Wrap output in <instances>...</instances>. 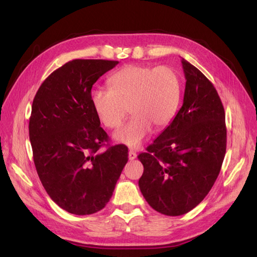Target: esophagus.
Listing matches in <instances>:
<instances>
[{
    "label": "esophagus",
    "instance_id": "1",
    "mask_svg": "<svg viewBox=\"0 0 257 257\" xmlns=\"http://www.w3.org/2000/svg\"><path fill=\"white\" fill-rule=\"evenodd\" d=\"M128 158H129V160H135L136 158H137V154H136L135 151L130 150L129 154H128Z\"/></svg>",
    "mask_w": 257,
    "mask_h": 257
}]
</instances>
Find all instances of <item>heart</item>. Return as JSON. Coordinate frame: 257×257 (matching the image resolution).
I'll use <instances>...</instances> for the list:
<instances>
[{
	"label": "heart",
	"mask_w": 257,
	"mask_h": 257,
	"mask_svg": "<svg viewBox=\"0 0 257 257\" xmlns=\"http://www.w3.org/2000/svg\"><path fill=\"white\" fill-rule=\"evenodd\" d=\"M108 87L91 90L92 109L106 128L116 129L127 108L133 117L113 139L133 149L143 145L151 127L159 130L170 122L181 95L179 75L169 66L128 65L108 79Z\"/></svg>",
	"instance_id": "b5f03b06"
}]
</instances>
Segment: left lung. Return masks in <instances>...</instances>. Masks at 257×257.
I'll use <instances>...</instances> for the list:
<instances>
[{
	"mask_svg": "<svg viewBox=\"0 0 257 257\" xmlns=\"http://www.w3.org/2000/svg\"><path fill=\"white\" fill-rule=\"evenodd\" d=\"M185 77L182 107L146 152L139 188L149 205L178 216L198 205L219 176L226 151L225 112L216 89L181 59Z\"/></svg>",
	"mask_w": 257,
	"mask_h": 257,
	"instance_id": "obj_1",
	"label": "left lung"
}]
</instances>
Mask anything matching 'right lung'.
<instances>
[{
	"mask_svg": "<svg viewBox=\"0 0 257 257\" xmlns=\"http://www.w3.org/2000/svg\"><path fill=\"white\" fill-rule=\"evenodd\" d=\"M119 62L74 59L43 81L29 132L38 177L55 203L76 215L100 211L128 161L123 145L108 146L90 102L92 85Z\"/></svg>",
	"mask_w": 257,
	"mask_h": 257,
	"instance_id": "right-lung-1",
	"label": "right lung"
}]
</instances>
